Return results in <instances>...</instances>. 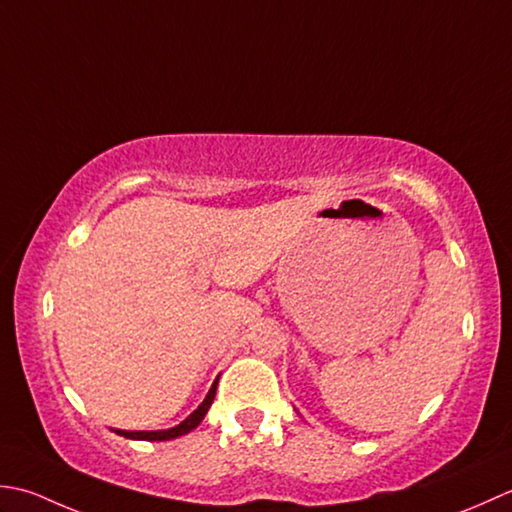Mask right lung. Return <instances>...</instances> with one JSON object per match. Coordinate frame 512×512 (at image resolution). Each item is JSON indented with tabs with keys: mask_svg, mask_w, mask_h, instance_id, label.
<instances>
[{
	"mask_svg": "<svg viewBox=\"0 0 512 512\" xmlns=\"http://www.w3.org/2000/svg\"><path fill=\"white\" fill-rule=\"evenodd\" d=\"M216 384H212L210 393H207V398L203 400V404L198 406V409L187 417V420H183L179 426H174V429H168V431H117L119 435L123 437H130V440H150V442H163V440H174V437L179 435H185L190 433L192 429H196L198 424H201V420L205 417L207 409H210L212 402H214V395H216Z\"/></svg>",
	"mask_w": 512,
	"mask_h": 512,
	"instance_id": "add662e5",
	"label": "right lung"
}]
</instances>
